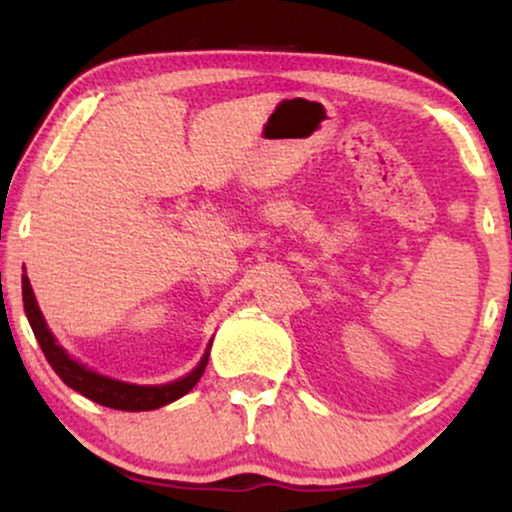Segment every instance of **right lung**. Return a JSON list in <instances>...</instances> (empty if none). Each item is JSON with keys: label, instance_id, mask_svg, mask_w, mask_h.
I'll use <instances>...</instances> for the list:
<instances>
[{"label": "right lung", "instance_id": "right-lung-1", "mask_svg": "<svg viewBox=\"0 0 512 512\" xmlns=\"http://www.w3.org/2000/svg\"><path fill=\"white\" fill-rule=\"evenodd\" d=\"M21 284H23L21 289H23V308H26V317L28 322H31L35 339H38L40 349H43V354L48 358L52 370L60 375L64 385H69L72 390L79 392V395L91 399V402H98L103 404V407L122 409V411L158 409L163 407V404H170L175 402V399H180L182 395H187V392L199 383L204 368H207L209 351L202 356L199 366L192 370L190 375H185V378L175 380V383H168V385H129V383H120V380L103 378V375L93 373V370L84 368L81 363H76L74 358L67 356V351L55 342V337L50 334L48 325H45L43 313H40L38 303H35L31 281H28L26 274H23Z\"/></svg>", "mask_w": 512, "mask_h": 512}]
</instances>
